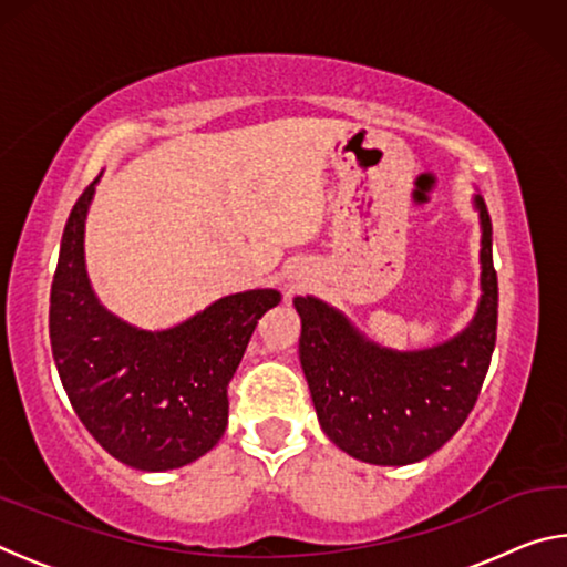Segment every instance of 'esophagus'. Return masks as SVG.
<instances>
[{"instance_id": "esophagus-1", "label": "esophagus", "mask_w": 567, "mask_h": 567, "mask_svg": "<svg viewBox=\"0 0 567 567\" xmlns=\"http://www.w3.org/2000/svg\"><path fill=\"white\" fill-rule=\"evenodd\" d=\"M292 290H295V287H292Z\"/></svg>"}]
</instances>
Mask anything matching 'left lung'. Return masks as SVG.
<instances>
[{"label": "left lung", "mask_w": 567, "mask_h": 567, "mask_svg": "<svg viewBox=\"0 0 567 567\" xmlns=\"http://www.w3.org/2000/svg\"><path fill=\"white\" fill-rule=\"evenodd\" d=\"M480 215V300L455 338L425 350L372 342L318 297H295L302 320L300 362L318 420L334 445L370 465L420 463L463 425L491 368L497 332L493 225Z\"/></svg>", "instance_id": "1"}]
</instances>
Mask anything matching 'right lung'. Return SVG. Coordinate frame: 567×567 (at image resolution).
<instances>
[{"mask_svg": "<svg viewBox=\"0 0 567 567\" xmlns=\"http://www.w3.org/2000/svg\"><path fill=\"white\" fill-rule=\"evenodd\" d=\"M94 185L66 219L50 295L56 372L76 417L112 457L165 473L209 453L227 427V385L257 320L280 305L277 290L219 297L167 330L120 320L92 290L84 223Z\"/></svg>", "mask_w": 567, "mask_h": 567, "instance_id": "obj_1", "label": "right lung"}]
</instances>
